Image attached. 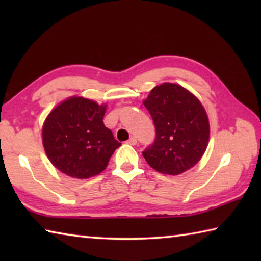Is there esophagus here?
Segmentation results:
<instances>
[{
	"instance_id": "obj_1",
	"label": "esophagus",
	"mask_w": 261,
	"mask_h": 261,
	"mask_svg": "<svg viewBox=\"0 0 261 261\" xmlns=\"http://www.w3.org/2000/svg\"><path fill=\"white\" fill-rule=\"evenodd\" d=\"M127 144H130V145H136L137 144V139H136V137H131V138L126 141Z\"/></svg>"
}]
</instances>
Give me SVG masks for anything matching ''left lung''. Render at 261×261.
<instances>
[{
  "mask_svg": "<svg viewBox=\"0 0 261 261\" xmlns=\"http://www.w3.org/2000/svg\"><path fill=\"white\" fill-rule=\"evenodd\" d=\"M144 106L155 126V139L143 151L159 173L179 175L200 160L210 139L204 107L184 87L165 83L154 87Z\"/></svg>",
  "mask_w": 261,
  "mask_h": 261,
  "instance_id": "obj_1",
  "label": "left lung"
}]
</instances>
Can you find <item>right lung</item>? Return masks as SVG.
<instances>
[{"mask_svg": "<svg viewBox=\"0 0 261 261\" xmlns=\"http://www.w3.org/2000/svg\"><path fill=\"white\" fill-rule=\"evenodd\" d=\"M106 106L72 96L53 110L42 129L48 159L62 173L85 179L103 171L121 143L103 124Z\"/></svg>", "mask_w": 261, "mask_h": 261, "instance_id": "right-lung-1", "label": "right lung"}]
</instances>
